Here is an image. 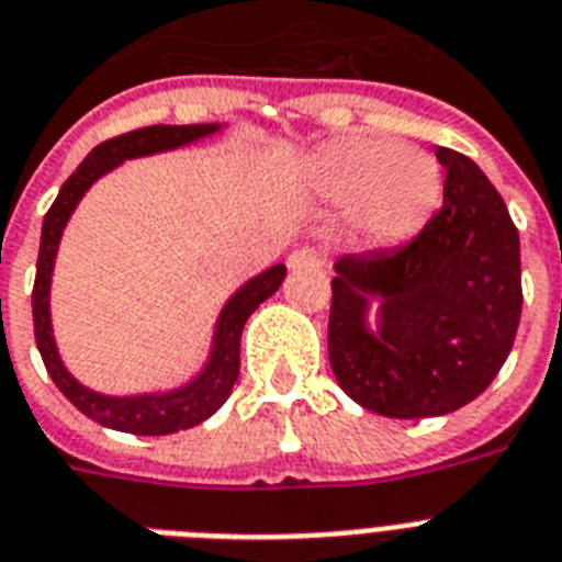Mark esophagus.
Returning a JSON list of instances; mask_svg holds the SVG:
<instances>
[{"label": "esophagus", "mask_w": 562, "mask_h": 562, "mask_svg": "<svg viewBox=\"0 0 562 562\" xmlns=\"http://www.w3.org/2000/svg\"><path fill=\"white\" fill-rule=\"evenodd\" d=\"M325 262H323V254L317 248H296L294 254L289 257V268L294 273L300 271H319Z\"/></svg>", "instance_id": "esophagus-1"}]
</instances>
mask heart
Returning <instances> with one entry per match:
<instances>
[{
  "mask_svg": "<svg viewBox=\"0 0 562 562\" xmlns=\"http://www.w3.org/2000/svg\"><path fill=\"white\" fill-rule=\"evenodd\" d=\"M308 179L323 200L351 205L357 228L383 245L417 237L442 200L437 159L371 136H339L323 145Z\"/></svg>",
  "mask_w": 562,
  "mask_h": 562,
  "instance_id": "1",
  "label": "heart"
}]
</instances>
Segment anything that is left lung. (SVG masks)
<instances>
[{
  "label": "left lung",
  "mask_w": 562,
  "mask_h": 562,
  "mask_svg": "<svg viewBox=\"0 0 562 562\" xmlns=\"http://www.w3.org/2000/svg\"><path fill=\"white\" fill-rule=\"evenodd\" d=\"M442 209L408 245L348 254L331 280L328 360L339 389L383 417L457 412L503 369L520 325V237L477 162L437 148ZM381 296V325H364Z\"/></svg>",
  "instance_id": "8db88e82"
}]
</instances>
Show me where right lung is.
I'll return each mask as SVG.
<instances>
[{
  "mask_svg": "<svg viewBox=\"0 0 562 562\" xmlns=\"http://www.w3.org/2000/svg\"><path fill=\"white\" fill-rule=\"evenodd\" d=\"M214 131H220V125H148V128L128 131V134L113 136L108 143H99L79 162L77 171L65 179L63 191H59V196L45 214V223H42L40 259H36V280H33L31 294L36 348H40L42 362H45L56 389L63 391L85 417H91L93 423L113 428V431L159 437V434H173L182 431V428L200 426L202 419H209L231 397V389L237 383L239 337H243L245 319L251 317L259 303H266L268 296L280 289L282 280H285V266H271L268 271L245 282L243 289L231 296L220 319H216L214 348H211V357L202 374L188 385H182V389L168 391V394L105 397V394H97V391L79 385L63 366L59 353H56L54 328H50V271H54V257L65 223L77 209V202L82 200V193L102 173L113 171L125 159L179 148V145L193 143V139L214 134Z\"/></svg>",
  "mask_w": 562,
  "mask_h": 562,
  "instance_id": "add662e5",
  "label": "right lung"
}]
</instances>
